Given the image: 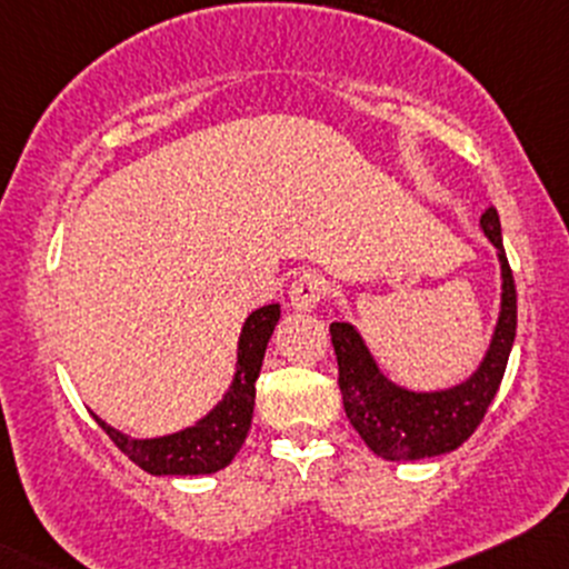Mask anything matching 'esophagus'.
I'll list each match as a JSON object with an SVG mask.
<instances>
[{"label":"esophagus","instance_id":"34e87169","mask_svg":"<svg viewBox=\"0 0 569 569\" xmlns=\"http://www.w3.org/2000/svg\"><path fill=\"white\" fill-rule=\"evenodd\" d=\"M323 295H327V283L318 272H299L289 289V299L297 310H313L318 308Z\"/></svg>","mask_w":569,"mask_h":569}]
</instances>
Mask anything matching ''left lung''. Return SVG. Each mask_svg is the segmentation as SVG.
<instances>
[{
    "label": "left lung",
    "instance_id": "1",
    "mask_svg": "<svg viewBox=\"0 0 569 569\" xmlns=\"http://www.w3.org/2000/svg\"><path fill=\"white\" fill-rule=\"evenodd\" d=\"M480 229L495 242L502 264V310L483 365L470 380L448 391L416 395L389 383L351 323H329L337 356L342 408L370 451L391 461H413L453 451L483 421L516 340V283L502 246L495 208L480 216Z\"/></svg>",
    "mask_w": 569,
    "mask_h": 569
}]
</instances>
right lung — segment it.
Masks as SVG:
<instances>
[{
  "instance_id": "right-lung-1",
  "label": "right lung",
  "mask_w": 569,
  "mask_h": 569,
  "mask_svg": "<svg viewBox=\"0 0 569 569\" xmlns=\"http://www.w3.org/2000/svg\"><path fill=\"white\" fill-rule=\"evenodd\" d=\"M278 318L280 305H264L248 316L240 335V348H237L232 389L218 402L213 413H208L183 432L153 437V440H134V437L108 427L102 418H93L116 442L118 451L127 453L137 467H142L151 476H208V472L223 470L240 451L248 429H251L256 378H259L267 342H270Z\"/></svg>"
}]
</instances>
